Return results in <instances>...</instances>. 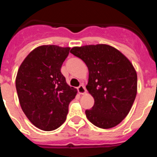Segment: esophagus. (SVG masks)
Listing matches in <instances>:
<instances>
[{
    "label": "esophagus",
    "instance_id": "esophagus-1",
    "mask_svg": "<svg viewBox=\"0 0 157 157\" xmlns=\"http://www.w3.org/2000/svg\"><path fill=\"white\" fill-rule=\"evenodd\" d=\"M77 91L80 94H84L86 93V89L85 87L83 85H80L78 87H77Z\"/></svg>",
    "mask_w": 157,
    "mask_h": 157
}]
</instances>
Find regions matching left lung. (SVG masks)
I'll return each mask as SVG.
<instances>
[{"label":"left lung","mask_w":157,"mask_h":157,"mask_svg":"<svg viewBox=\"0 0 157 157\" xmlns=\"http://www.w3.org/2000/svg\"><path fill=\"white\" fill-rule=\"evenodd\" d=\"M88 68L86 88L94 99L87 119L101 128H113L122 121L137 94V74L132 63L120 51L105 44L72 48Z\"/></svg>","instance_id":"8db88e82"}]
</instances>
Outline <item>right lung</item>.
I'll return each instance as SVG.
<instances>
[{
	"label": "right lung",
	"mask_w": 157,
	"mask_h": 157,
	"mask_svg": "<svg viewBox=\"0 0 157 157\" xmlns=\"http://www.w3.org/2000/svg\"><path fill=\"white\" fill-rule=\"evenodd\" d=\"M70 49L41 45L26 56L17 71L15 85L21 109L29 121L43 131H52L63 124L69 104L77 93L60 71Z\"/></svg>",
	"instance_id": "1"
}]
</instances>
